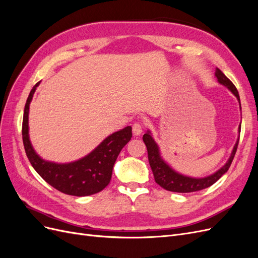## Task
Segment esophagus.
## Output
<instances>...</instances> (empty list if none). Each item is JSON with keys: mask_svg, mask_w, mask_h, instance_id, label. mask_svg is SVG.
<instances>
[{"mask_svg": "<svg viewBox=\"0 0 258 258\" xmlns=\"http://www.w3.org/2000/svg\"><path fill=\"white\" fill-rule=\"evenodd\" d=\"M142 131H143V127L141 123L140 122L134 123V126H132V132H134L135 136H140L142 134Z\"/></svg>", "mask_w": 258, "mask_h": 258, "instance_id": "34e87169", "label": "esophagus"}]
</instances>
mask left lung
I'll return each mask as SVG.
<instances>
[{
	"label": "left lung",
	"instance_id": "obj_1",
	"mask_svg": "<svg viewBox=\"0 0 258 258\" xmlns=\"http://www.w3.org/2000/svg\"><path fill=\"white\" fill-rule=\"evenodd\" d=\"M215 77L217 79L218 84L225 86L226 88L232 92V95L237 98L239 106L241 108L240 97H239L237 88L235 87V85H233L227 77L225 76V74L221 71V70L217 68L215 69ZM240 130H241V124H239V128H238L239 137H240ZM143 141L147 148L148 161H150V165H151L156 183H157L159 186H161L162 188H165L169 191L192 192V191H198L201 189L208 188V187L213 185L217 179H220L226 172H227L231 165V161L233 157H235V154L239 143V138L237 139L236 144L232 148L227 162H226L222 168L215 171L214 173L205 177H192L188 175H184L175 171L165 159L162 158L160 148L158 144L156 143V141L152 136V132L150 130H147L146 134L143 136Z\"/></svg>",
	"mask_w": 258,
	"mask_h": 258
}]
</instances>
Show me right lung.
Wrapping results in <instances>:
<instances>
[{
	"label": "right lung",
	"instance_id": "obj_1",
	"mask_svg": "<svg viewBox=\"0 0 258 258\" xmlns=\"http://www.w3.org/2000/svg\"><path fill=\"white\" fill-rule=\"evenodd\" d=\"M38 82L27 99L22 120V140L26 154L36 172L59 191L71 196L84 197L104 189L112 177L114 163L122 147L132 137L131 126L106 137L95 150L79 160L58 163L43 159L38 155L29 136V108Z\"/></svg>",
	"mask_w": 258,
	"mask_h": 258
}]
</instances>
